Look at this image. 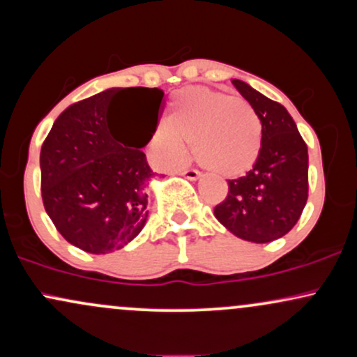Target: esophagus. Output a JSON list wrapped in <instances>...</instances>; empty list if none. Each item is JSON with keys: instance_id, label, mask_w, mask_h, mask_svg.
<instances>
[{"instance_id": "esophagus-1", "label": "esophagus", "mask_w": 357, "mask_h": 357, "mask_svg": "<svg viewBox=\"0 0 357 357\" xmlns=\"http://www.w3.org/2000/svg\"><path fill=\"white\" fill-rule=\"evenodd\" d=\"M181 174L184 176V178L190 179V181H196V179L199 178V171H196V169H183Z\"/></svg>"}]
</instances>
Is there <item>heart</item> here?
<instances>
[{
    "label": "heart",
    "mask_w": 357,
    "mask_h": 357,
    "mask_svg": "<svg viewBox=\"0 0 357 357\" xmlns=\"http://www.w3.org/2000/svg\"><path fill=\"white\" fill-rule=\"evenodd\" d=\"M261 122L247 100L206 87L181 90L171 102L166 124L151 137V149L174 165L192 144L195 159L211 173L240 178L261 154Z\"/></svg>",
    "instance_id": "b5f03b06"
}]
</instances>
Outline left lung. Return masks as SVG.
<instances>
[{"mask_svg":"<svg viewBox=\"0 0 357 357\" xmlns=\"http://www.w3.org/2000/svg\"><path fill=\"white\" fill-rule=\"evenodd\" d=\"M233 85L261 122V154L252 171L228 181V196L215 206L216 220L241 240L268 243L287 235L309 196V154L296 122L278 102L245 82Z\"/></svg>","mask_w":357,"mask_h":357,"instance_id":"8db88e82","label":"left lung"}]
</instances>
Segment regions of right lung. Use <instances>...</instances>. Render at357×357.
<instances>
[{"label": "right lung", "instance_id": "1", "mask_svg": "<svg viewBox=\"0 0 357 357\" xmlns=\"http://www.w3.org/2000/svg\"><path fill=\"white\" fill-rule=\"evenodd\" d=\"M117 96L130 105L119 133L112 129ZM162 97L161 89H107L53 122L40 153L42 198L73 247L96 255L116 252L144 228L154 173L141 149L158 127Z\"/></svg>", "mask_w": 357, "mask_h": 357}]
</instances>
